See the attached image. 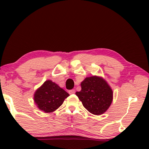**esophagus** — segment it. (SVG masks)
I'll use <instances>...</instances> for the list:
<instances>
[{
	"label": "esophagus",
	"instance_id": "obj_1",
	"mask_svg": "<svg viewBox=\"0 0 149 149\" xmlns=\"http://www.w3.org/2000/svg\"><path fill=\"white\" fill-rule=\"evenodd\" d=\"M69 93L70 95H73V94L75 93V90H71L69 91Z\"/></svg>",
	"mask_w": 149,
	"mask_h": 149
}]
</instances>
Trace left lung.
<instances>
[{
    "mask_svg": "<svg viewBox=\"0 0 149 149\" xmlns=\"http://www.w3.org/2000/svg\"><path fill=\"white\" fill-rule=\"evenodd\" d=\"M81 90L76 95L83 107L94 115H102L107 111L113 101V90L103 78L92 76L80 83Z\"/></svg>",
    "mask_w": 149,
    "mask_h": 149,
    "instance_id": "left-lung-1",
    "label": "left lung"
}]
</instances>
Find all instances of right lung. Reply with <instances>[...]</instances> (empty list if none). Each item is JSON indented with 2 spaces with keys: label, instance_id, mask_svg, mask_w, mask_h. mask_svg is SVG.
<instances>
[{
  "label": "right lung",
  "instance_id": "add662e5",
  "mask_svg": "<svg viewBox=\"0 0 149 149\" xmlns=\"http://www.w3.org/2000/svg\"><path fill=\"white\" fill-rule=\"evenodd\" d=\"M69 96V94L57 83L47 80L36 90L33 100L40 110L45 113H52L57 110Z\"/></svg>",
  "mask_w": 149,
  "mask_h": 149
}]
</instances>
